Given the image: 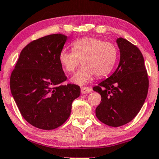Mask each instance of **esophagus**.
Returning <instances> with one entry per match:
<instances>
[{
  "instance_id": "34e87169",
  "label": "esophagus",
  "mask_w": 159,
  "mask_h": 159,
  "mask_svg": "<svg viewBox=\"0 0 159 159\" xmlns=\"http://www.w3.org/2000/svg\"><path fill=\"white\" fill-rule=\"evenodd\" d=\"M91 91H92V89L89 87H82L81 88V93L83 94H88V93H91Z\"/></svg>"
}]
</instances>
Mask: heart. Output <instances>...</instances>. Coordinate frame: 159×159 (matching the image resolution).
<instances>
[{
	"label": "heart",
	"mask_w": 159,
	"mask_h": 159,
	"mask_svg": "<svg viewBox=\"0 0 159 159\" xmlns=\"http://www.w3.org/2000/svg\"><path fill=\"white\" fill-rule=\"evenodd\" d=\"M72 50H61L59 61L65 72L74 71L82 60L83 67L72 76L70 82L83 85L92 80L109 74L116 63L117 49L115 44L95 37H83L72 42Z\"/></svg>",
	"instance_id": "b5f03b06"
}]
</instances>
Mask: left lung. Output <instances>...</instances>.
I'll use <instances>...</instances> for the list:
<instances>
[{
    "instance_id": "obj_1",
    "label": "left lung",
    "mask_w": 159,
    "mask_h": 159,
    "mask_svg": "<svg viewBox=\"0 0 159 159\" xmlns=\"http://www.w3.org/2000/svg\"><path fill=\"white\" fill-rule=\"evenodd\" d=\"M120 61L115 72L93 90L101 95L96 109L99 120L117 127L128 124L139 112L147 96L149 80L140 50L124 38H117Z\"/></svg>"
}]
</instances>
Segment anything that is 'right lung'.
I'll list each match as a JSON object with an SVG mask.
<instances>
[{"instance_id": "obj_1", "label": "right lung", "mask_w": 159, "mask_h": 159, "mask_svg": "<svg viewBox=\"0 0 159 159\" xmlns=\"http://www.w3.org/2000/svg\"><path fill=\"white\" fill-rule=\"evenodd\" d=\"M68 37L52 34L28 44L10 77V89L23 117L35 127L51 130L68 120L72 102L80 95L67 79L59 61Z\"/></svg>"}]
</instances>
